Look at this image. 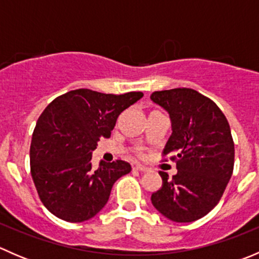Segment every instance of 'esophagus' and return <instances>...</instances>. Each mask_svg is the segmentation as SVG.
I'll return each instance as SVG.
<instances>
[{"label":"esophagus","mask_w":259,"mask_h":259,"mask_svg":"<svg viewBox=\"0 0 259 259\" xmlns=\"http://www.w3.org/2000/svg\"><path fill=\"white\" fill-rule=\"evenodd\" d=\"M135 170H139V171H148L149 168L148 166H144V165H140V164H137V165L134 166Z\"/></svg>","instance_id":"1"}]
</instances>
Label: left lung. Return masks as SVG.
<instances>
[{
	"instance_id": "8db88e82",
	"label": "left lung",
	"mask_w": 259,
	"mask_h": 259,
	"mask_svg": "<svg viewBox=\"0 0 259 259\" xmlns=\"http://www.w3.org/2000/svg\"><path fill=\"white\" fill-rule=\"evenodd\" d=\"M151 100L171 120V133L161 155L177 163L169 178L151 194L159 213L178 223L202 218L218 204L234 166V143L228 120L213 100L188 88L154 91Z\"/></svg>"
}]
</instances>
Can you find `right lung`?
<instances>
[{
	"label": "right lung",
	"instance_id": "obj_1",
	"mask_svg": "<svg viewBox=\"0 0 259 259\" xmlns=\"http://www.w3.org/2000/svg\"><path fill=\"white\" fill-rule=\"evenodd\" d=\"M143 95L77 89L57 96L40 115L30 146L31 177L54 215L80 223L105 207L114 183L132 166L115 160L95 169L91 154L101 138H110L117 116Z\"/></svg>",
	"mask_w": 259,
	"mask_h": 259
}]
</instances>
